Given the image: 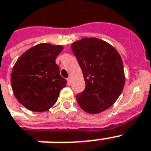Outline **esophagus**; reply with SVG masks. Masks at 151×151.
<instances>
[{"mask_svg":"<svg viewBox=\"0 0 151 151\" xmlns=\"http://www.w3.org/2000/svg\"><path fill=\"white\" fill-rule=\"evenodd\" d=\"M67 84H68V85H71V78H67Z\"/></svg>","mask_w":151,"mask_h":151,"instance_id":"esophagus-1","label":"esophagus"}]
</instances>
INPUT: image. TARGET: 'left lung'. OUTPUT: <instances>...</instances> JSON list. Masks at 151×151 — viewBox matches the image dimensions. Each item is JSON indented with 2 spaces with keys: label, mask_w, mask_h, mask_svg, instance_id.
<instances>
[{
  "label": "left lung",
  "mask_w": 151,
  "mask_h": 151,
  "mask_svg": "<svg viewBox=\"0 0 151 151\" xmlns=\"http://www.w3.org/2000/svg\"><path fill=\"white\" fill-rule=\"evenodd\" d=\"M82 70L85 89L77 95L81 108L99 114L110 108L122 93L124 72L122 57L110 44L96 37H85L71 45Z\"/></svg>",
  "instance_id": "left-lung-1"
}]
</instances>
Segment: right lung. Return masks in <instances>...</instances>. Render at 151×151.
<instances>
[{"label":"right lung","mask_w":151,"mask_h":151,"mask_svg":"<svg viewBox=\"0 0 151 151\" xmlns=\"http://www.w3.org/2000/svg\"><path fill=\"white\" fill-rule=\"evenodd\" d=\"M62 45L41 43L32 47L17 59L11 73L12 88L23 106L44 112L56 103L66 81L59 73L56 56Z\"/></svg>","instance_id":"obj_1"}]
</instances>
